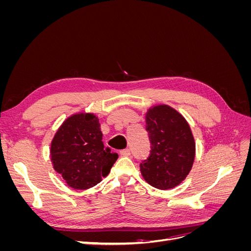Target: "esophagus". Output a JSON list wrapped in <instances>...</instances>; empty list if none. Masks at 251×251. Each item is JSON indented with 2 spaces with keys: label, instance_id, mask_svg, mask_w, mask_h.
Segmentation results:
<instances>
[{
  "label": "esophagus",
  "instance_id": "34e87169",
  "mask_svg": "<svg viewBox=\"0 0 251 251\" xmlns=\"http://www.w3.org/2000/svg\"><path fill=\"white\" fill-rule=\"evenodd\" d=\"M120 155L123 156H130L131 155V150L130 149H125L120 151Z\"/></svg>",
  "mask_w": 251,
  "mask_h": 251
}]
</instances>
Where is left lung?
Wrapping results in <instances>:
<instances>
[{
  "label": "left lung",
  "mask_w": 251,
  "mask_h": 251,
  "mask_svg": "<svg viewBox=\"0 0 251 251\" xmlns=\"http://www.w3.org/2000/svg\"><path fill=\"white\" fill-rule=\"evenodd\" d=\"M151 154L140 163L148 183L159 189L177 186L188 175L195 159V140L183 116L169 105H157L147 114Z\"/></svg>",
  "instance_id": "1"
}]
</instances>
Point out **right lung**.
I'll list each match as a JSON object with an SVG mask.
<instances>
[{"label":"right lung","mask_w":251,"mask_h":251,"mask_svg":"<svg viewBox=\"0 0 251 251\" xmlns=\"http://www.w3.org/2000/svg\"><path fill=\"white\" fill-rule=\"evenodd\" d=\"M118 155L104 149L98 118L76 114L58 128L51 143L53 168L74 189H87L108 176Z\"/></svg>","instance_id":"right-lung-1"}]
</instances>
